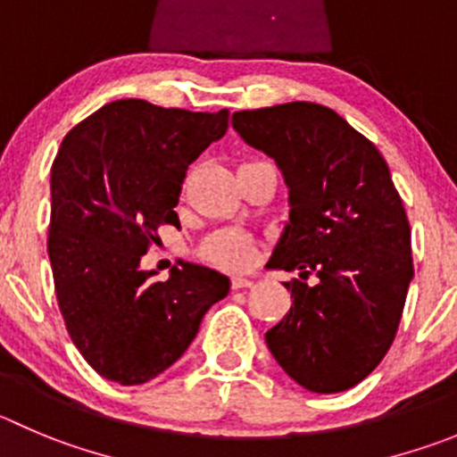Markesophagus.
I'll return each instance as SVG.
<instances>
[{
    "label": "esophagus",
    "mask_w": 457,
    "mask_h": 457,
    "mask_svg": "<svg viewBox=\"0 0 457 457\" xmlns=\"http://www.w3.org/2000/svg\"><path fill=\"white\" fill-rule=\"evenodd\" d=\"M248 287H253V279H248V277H241V275L232 277V288H248Z\"/></svg>",
    "instance_id": "esophagus-1"
}]
</instances>
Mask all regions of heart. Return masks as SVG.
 I'll list each match as a JSON object with an SVG mask.
<instances>
[{
	"instance_id": "obj_1",
	"label": "heart",
	"mask_w": 457,
	"mask_h": 457,
	"mask_svg": "<svg viewBox=\"0 0 457 457\" xmlns=\"http://www.w3.org/2000/svg\"><path fill=\"white\" fill-rule=\"evenodd\" d=\"M204 254H207L212 262L223 263V266L248 268L254 259V248L248 237L225 232L216 234V237L204 245Z\"/></svg>"
}]
</instances>
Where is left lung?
<instances>
[{
    "mask_svg": "<svg viewBox=\"0 0 457 457\" xmlns=\"http://www.w3.org/2000/svg\"><path fill=\"white\" fill-rule=\"evenodd\" d=\"M232 128L275 160L288 187V220L266 268L300 279L287 284L291 311L266 331L268 349L306 390H349L390 349L412 279L411 225L390 169L325 105L243 110Z\"/></svg>",
    "mask_w": 457,
    "mask_h": 457,
    "instance_id": "left-lung-1",
    "label": "left lung"
}]
</instances>
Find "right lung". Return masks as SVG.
<instances>
[{"label": "right lung", "instance_id": "add662e5", "mask_svg": "<svg viewBox=\"0 0 457 457\" xmlns=\"http://www.w3.org/2000/svg\"><path fill=\"white\" fill-rule=\"evenodd\" d=\"M228 110L189 112L142 99L104 105L62 139L51 166L55 297L76 349L104 378L142 386L187 352L229 279L180 263L169 279L139 262L176 204L191 162L228 132Z\"/></svg>", "mask_w": 457, "mask_h": 457}]
</instances>
